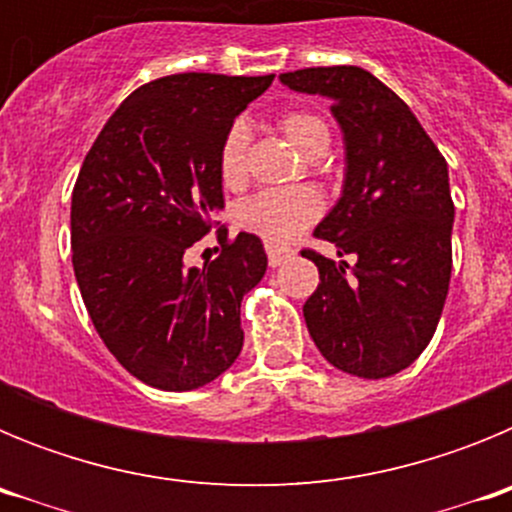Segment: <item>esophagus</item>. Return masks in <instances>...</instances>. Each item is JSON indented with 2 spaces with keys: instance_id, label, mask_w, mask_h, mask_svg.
<instances>
[{
  "instance_id": "obj_1",
  "label": "esophagus",
  "mask_w": 512,
  "mask_h": 512,
  "mask_svg": "<svg viewBox=\"0 0 512 512\" xmlns=\"http://www.w3.org/2000/svg\"><path fill=\"white\" fill-rule=\"evenodd\" d=\"M292 248H287V246H266V256H269V264L271 266H282L284 261L287 259H292Z\"/></svg>"
}]
</instances>
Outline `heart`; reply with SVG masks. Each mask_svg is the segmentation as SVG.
<instances>
[{
    "instance_id": "heart-1",
    "label": "heart",
    "mask_w": 512,
    "mask_h": 512,
    "mask_svg": "<svg viewBox=\"0 0 512 512\" xmlns=\"http://www.w3.org/2000/svg\"><path fill=\"white\" fill-rule=\"evenodd\" d=\"M279 128L284 130L300 151L312 153L328 146V128L315 112L284 110L279 112ZM248 125L243 120L230 122L217 148V176L225 187L235 189L246 182ZM323 212L320 194L310 187L264 189L251 194L235 207V225L251 235H259L266 243H289L312 225Z\"/></svg>"
}]
</instances>
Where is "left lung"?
Wrapping results in <instances>:
<instances>
[{
    "mask_svg": "<svg viewBox=\"0 0 512 512\" xmlns=\"http://www.w3.org/2000/svg\"><path fill=\"white\" fill-rule=\"evenodd\" d=\"M279 79L328 97L346 140L343 197L312 233L343 261L302 248L320 274L302 307L307 330L341 372L392 377L431 343L449 295L454 200L446 158L408 104L359 66Z\"/></svg>",
    "mask_w": 512,
    "mask_h": 512,
    "instance_id": "obj_1",
    "label": "left lung"
}]
</instances>
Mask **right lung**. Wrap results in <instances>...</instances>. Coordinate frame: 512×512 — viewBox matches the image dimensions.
<instances>
[{
  "instance_id": "obj_1",
  "label": "right lung",
  "mask_w": 512,
  "mask_h": 512,
  "mask_svg": "<svg viewBox=\"0 0 512 512\" xmlns=\"http://www.w3.org/2000/svg\"><path fill=\"white\" fill-rule=\"evenodd\" d=\"M269 76L171 74L135 89L104 122L71 194V261L89 318L140 382L197 390L243 348L241 300L266 253L251 233L216 231L221 256L183 266L217 227V148L230 122L271 87Z\"/></svg>"
}]
</instances>
